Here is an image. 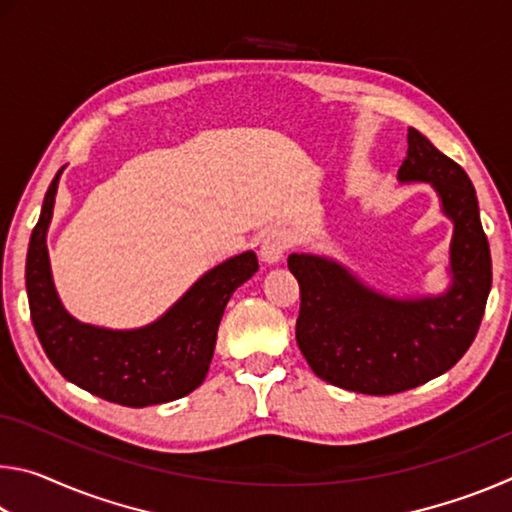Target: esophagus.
<instances>
[{
	"label": "esophagus",
	"instance_id": "34e87169",
	"mask_svg": "<svg viewBox=\"0 0 512 512\" xmlns=\"http://www.w3.org/2000/svg\"><path fill=\"white\" fill-rule=\"evenodd\" d=\"M291 246H293L291 232L287 228H275L264 237L262 248H259V255H262L264 262L273 264V262H280V259L289 253Z\"/></svg>",
	"mask_w": 512,
	"mask_h": 512
}]
</instances>
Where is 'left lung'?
Wrapping results in <instances>:
<instances>
[{
  "label": "left lung",
  "instance_id": "obj_1",
  "mask_svg": "<svg viewBox=\"0 0 512 512\" xmlns=\"http://www.w3.org/2000/svg\"><path fill=\"white\" fill-rule=\"evenodd\" d=\"M406 140L400 180L433 183L454 221L452 289L391 300L327 259L289 255L287 262L300 284L298 348L320 379L345 391L393 395L443 375L472 345L488 302L492 259L470 176L415 128Z\"/></svg>",
  "mask_w": 512,
  "mask_h": 512
}]
</instances>
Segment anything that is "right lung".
Listing matches in <instances>:
<instances>
[{"instance_id":"add662e5","label":"right lung","mask_w":512,"mask_h":512,"mask_svg":"<svg viewBox=\"0 0 512 512\" xmlns=\"http://www.w3.org/2000/svg\"><path fill=\"white\" fill-rule=\"evenodd\" d=\"M60 171L47 189L27 253L29 309L42 350L72 384L121 406L142 409L189 395L210 368L225 305L259 268L255 253L212 268L149 327L112 332L83 325L60 305L49 273L45 237Z\"/></svg>"}]
</instances>
